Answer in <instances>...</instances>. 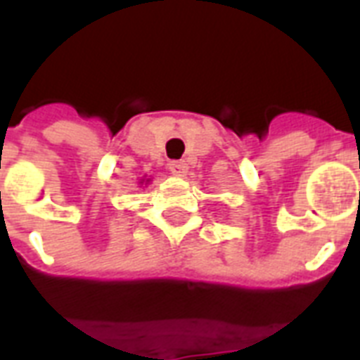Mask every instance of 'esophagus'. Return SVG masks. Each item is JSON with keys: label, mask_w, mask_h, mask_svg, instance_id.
Instances as JSON below:
<instances>
[{"label": "esophagus", "mask_w": 360, "mask_h": 360, "mask_svg": "<svg viewBox=\"0 0 360 360\" xmlns=\"http://www.w3.org/2000/svg\"><path fill=\"white\" fill-rule=\"evenodd\" d=\"M168 168H169V172H172V174L185 175L186 169H188V166H186L185 160H169Z\"/></svg>", "instance_id": "obj_1"}]
</instances>
